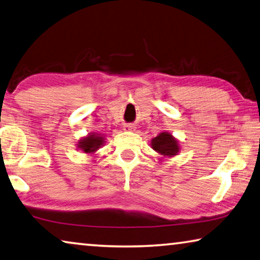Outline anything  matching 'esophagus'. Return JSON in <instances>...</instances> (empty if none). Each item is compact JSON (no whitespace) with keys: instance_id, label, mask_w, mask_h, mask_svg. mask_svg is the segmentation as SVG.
<instances>
[{"instance_id":"34e87169","label":"esophagus","mask_w":260,"mask_h":260,"mask_svg":"<svg viewBox=\"0 0 260 260\" xmlns=\"http://www.w3.org/2000/svg\"><path fill=\"white\" fill-rule=\"evenodd\" d=\"M133 129V127H131V125H125L124 126V130H126V131H129V130H131Z\"/></svg>"}]
</instances>
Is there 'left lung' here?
<instances>
[{
	"instance_id": "8db88e82",
	"label": "left lung",
	"mask_w": 260,
	"mask_h": 260,
	"mask_svg": "<svg viewBox=\"0 0 260 260\" xmlns=\"http://www.w3.org/2000/svg\"><path fill=\"white\" fill-rule=\"evenodd\" d=\"M152 147L153 150H155L160 154L167 156L176 155V153L180 151L177 140L173 138V136L169 135L168 133H161L155 138H153Z\"/></svg>"
}]
</instances>
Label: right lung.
<instances>
[{
    "label": "right lung",
    "instance_id": "right-lung-1",
    "mask_svg": "<svg viewBox=\"0 0 260 260\" xmlns=\"http://www.w3.org/2000/svg\"><path fill=\"white\" fill-rule=\"evenodd\" d=\"M104 144V138L96 135H90L86 138L79 140L78 147L85 153H93Z\"/></svg>",
    "mask_w": 260,
    "mask_h": 260
}]
</instances>
